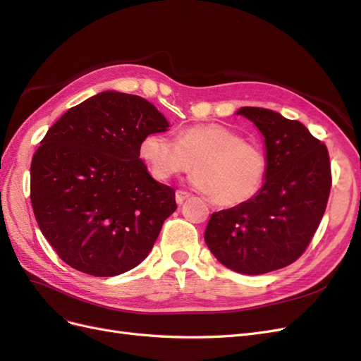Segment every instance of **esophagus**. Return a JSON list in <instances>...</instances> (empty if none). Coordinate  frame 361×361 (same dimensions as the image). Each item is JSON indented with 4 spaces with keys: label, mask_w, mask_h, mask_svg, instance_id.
<instances>
[{
    "label": "esophagus",
    "mask_w": 361,
    "mask_h": 361,
    "mask_svg": "<svg viewBox=\"0 0 361 361\" xmlns=\"http://www.w3.org/2000/svg\"><path fill=\"white\" fill-rule=\"evenodd\" d=\"M190 192H187V191H182V190H178L176 191V203L178 204H182L185 200L187 199H190Z\"/></svg>",
    "instance_id": "34e87169"
}]
</instances>
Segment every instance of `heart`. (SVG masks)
Masks as SVG:
<instances>
[{"label": "heart", "mask_w": 361, "mask_h": 361, "mask_svg": "<svg viewBox=\"0 0 361 361\" xmlns=\"http://www.w3.org/2000/svg\"><path fill=\"white\" fill-rule=\"evenodd\" d=\"M138 152L158 180L195 169L191 183L221 206L247 203L267 179L265 152L221 125L187 128L178 141L161 133L149 134Z\"/></svg>", "instance_id": "obj_1"}]
</instances>
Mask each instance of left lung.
Wrapping results in <instances>:
<instances>
[{
  "label": "left lung",
  "mask_w": 361,
  "mask_h": 361,
  "mask_svg": "<svg viewBox=\"0 0 361 361\" xmlns=\"http://www.w3.org/2000/svg\"><path fill=\"white\" fill-rule=\"evenodd\" d=\"M236 114L264 137L267 179L247 203L211 215L204 243L228 269L257 276L290 265L312 241L330 195V158L298 120L257 106Z\"/></svg>",
  "instance_id": "8db88e82"
}]
</instances>
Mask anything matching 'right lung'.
<instances>
[{"mask_svg":"<svg viewBox=\"0 0 361 361\" xmlns=\"http://www.w3.org/2000/svg\"><path fill=\"white\" fill-rule=\"evenodd\" d=\"M169 126L143 97L106 90L49 128L31 161V204L63 262L113 277L149 256L178 206L174 190L150 176L138 149Z\"/></svg>","mask_w":361,"mask_h":361,"instance_id":"add662e5","label":"right lung"}]
</instances>
